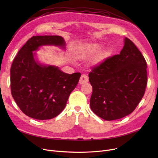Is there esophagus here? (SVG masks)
Here are the masks:
<instances>
[{
	"mask_svg": "<svg viewBox=\"0 0 158 158\" xmlns=\"http://www.w3.org/2000/svg\"><path fill=\"white\" fill-rule=\"evenodd\" d=\"M88 82V77L86 76L85 74H82L81 75V76L80 77L79 79V84L82 85V84H85L86 82Z\"/></svg>",
	"mask_w": 158,
	"mask_h": 158,
	"instance_id": "34e87169",
	"label": "esophagus"
}]
</instances>
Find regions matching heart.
Instances as JSON below:
<instances>
[{"instance_id": "1", "label": "heart", "mask_w": 158, "mask_h": 158, "mask_svg": "<svg viewBox=\"0 0 158 158\" xmlns=\"http://www.w3.org/2000/svg\"><path fill=\"white\" fill-rule=\"evenodd\" d=\"M102 47L100 44H90L82 45L75 52L76 57L79 60H86L95 56L101 51ZM102 60V55L98 54L93 59V63H97Z\"/></svg>"}]
</instances>
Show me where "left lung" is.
Listing matches in <instances>:
<instances>
[{"label":"left lung","mask_w":158,"mask_h":158,"mask_svg":"<svg viewBox=\"0 0 158 158\" xmlns=\"http://www.w3.org/2000/svg\"><path fill=\"white\" fill-rule=\"evenodd\" d=\"M89 81L93 87L92 111L107 121L122 118L135 110L144 95L146 61L133 42L125 38L120 54L93 68Z\"/></svg>","instance_id":"left-lung-1"}]
</instances>
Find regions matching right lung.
<instances>
[{
    "label": "right lung",
    "mask_w": 158,
    "mask_h": 158,
    "mask_svg": "<svg viewBox=\"0 0 158 158\" xmlns=\"http://www.w3.org/2000/svg\"><path fill=\"white\" fill-rule=\"evenodd\" d=\"M44 46L65 50L66 43L60 36H32L19 51L10 70L16 104L28 117L41 120L62 112L81 77L80 73H66L57 66L41 63L36 51Z\"/></svg>",
    "instance_id": "obj_1"
}]
</instances>
